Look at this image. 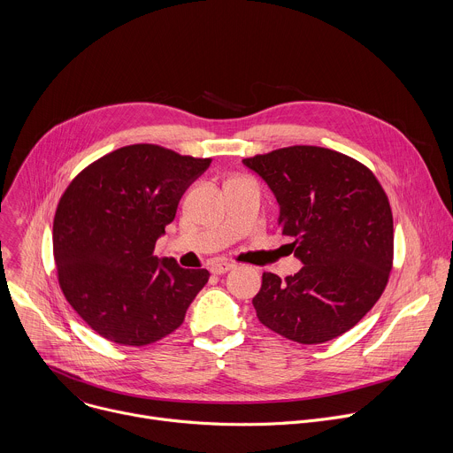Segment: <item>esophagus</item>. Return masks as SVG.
Masks as SVG:
<instances>
[{"label":"esophagus","mask_w":453,"mask_h":453,"mask_svg":"<svg viewBox=\"0 0 453 453\" xmlns=\"http://www.w3.org/2000/svg\"><path fill=\"white\" fill-rule=\"evenodd\" d=\"M229 269H233V264H227V262H215V264L210 267V271H211L213 274H224V273H227Z\"/></svg>","instance_id":"1"}]
</instances>
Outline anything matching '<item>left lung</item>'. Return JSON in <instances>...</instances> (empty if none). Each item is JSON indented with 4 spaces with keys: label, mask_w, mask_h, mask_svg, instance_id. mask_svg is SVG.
<instances>
[{
    "label": "left lung",
    "mask_w": 453,
    "mask_h": 453,
    "mask_svg": "<svg viewBox=\"0 0 453 453\" xmlns=\"http://www.w3.org/2000/svg\"><path fill=\"white\" fill-rule=\"evenodd\" d=\"M243 165L273 189L278 226L303 264L285 280L264 273L252 299L257 319L299 344L346 334L380 299L393 269V211L381 184L357 159L310 145Z\"/></svg>",
    "instance_id": "obj_1"
}]
</instances>
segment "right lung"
Masks as SVG:
<instances>
[{
  "mask_svg": "<svg viewBox=\"0 0 453 453\" xmlns=\"http://www.w3.org/2000/svg\"><path fill=\"white\" fill-rule=\"evenodd\" d=\"M210 157L138 143L86 166L53 219L60 290L86 325L121 346H149L175 332L210 280L154 256L186 188Z\"/></svg>",
  "mask_w": 453,
  "mask_h": 453,
  "instance_id": "obj_1",
  "label": "right lung"
}]
</instances>
